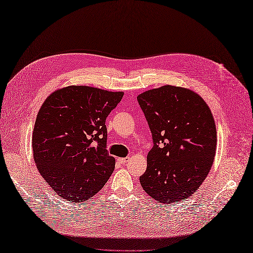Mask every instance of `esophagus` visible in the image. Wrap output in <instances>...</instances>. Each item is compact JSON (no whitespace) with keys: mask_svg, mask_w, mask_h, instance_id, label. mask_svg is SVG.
<instances>
[{"mask_svg":"<svg viewBox=\"0 0 253 253\" xmlns=\"http://www.w3.org/2000/svg\"><path fill=\"white\" fill-rule=\"evenodd\" d=\"M129 159H131L129 157H120V158H118V162L120 164H126V162H128Z\"/></svg>","mask_w":253,"mask_h":253,"instance_id":"esophagus-1","label":"esophagus"}]
</instances>
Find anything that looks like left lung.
I'll return each mask as SVG.
<instances>
[{
    "label": "left lung",
    "instance_id": "1",
    "mask_svg": "<svg viewBox=\"0 0 253 253\" xmlns=\"http://www.w3.org/2000/svg\"><path fill=\"white\" fill-rule=\"evenodd\" d=\"M153 136L142 189L168 205L190 197L208 176L216 152L211 110L195 91L164 85L137 96Z\"/></svg>",
    "mask_w": 253,
    "mask_h": 253
}]
</instances>
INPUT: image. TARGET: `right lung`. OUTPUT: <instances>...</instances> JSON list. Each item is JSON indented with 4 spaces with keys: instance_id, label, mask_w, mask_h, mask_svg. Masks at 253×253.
I'll list each match as a JSON object with an SVG mask.
<instances>
[{
    "instance_id": "right-lung-1",
    "label": "right lung",
    "mask_w": 253,
    "mask_h": 253,
    "mask_svg": "<svg viewBox=\"0 0 253 253\" xmlns=\"http://www.w3.org/2000/svg\"><path fill=\"white\" fill-rule=\"evenodd\" d=\"M124 97L87 85L51 93L38 112L33 152L42 177L56 194L82 204L100 191L115 169L106 151L105 119Z\"/></svg>"
}]
</instances>
